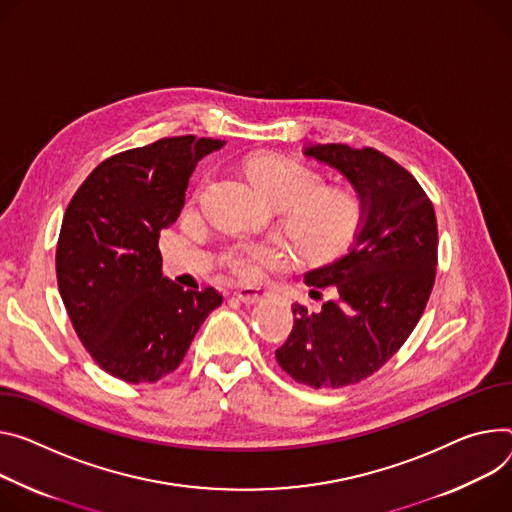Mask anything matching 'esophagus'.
Masks as SVG:
<instances>
[{
  "label": "esophagus",
  "mask_w": 512,
  "mask_h": 512,
  "mask_svg": "<svg viewBox=\"0 0 512 512\" xmlns=\"http://www.w3.org/2000/svg\"><path fill=\"white\" fill-rule=\"evenodd\" d=\"M235 296H237L241 302H245V304H255V302H259V300L267 298V296H269V292H267L265 288L241 286V288L235 292Z\"/></svg>",
  "instance_id": "34e87169"
}]
</instances>
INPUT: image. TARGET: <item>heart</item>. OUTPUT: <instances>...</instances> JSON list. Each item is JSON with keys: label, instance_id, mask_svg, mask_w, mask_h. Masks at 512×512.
<instances>
[{"label": "heart", "instance_id": "1", "mask_svg": "<svg viewBox=\"0 0 512 512\" xmlns=\"http://www.w3.org/2000/svg\"><path fill=\"white\" fill-rule=\"evenodd\" d=\"M249 173L263 196L284 210V224L296 247L314 259L343 251L363 218V200L353 188H322L324 177L298 161L265 155L249 163ZM224 265L241 277H257L265 267L288 261L280 241L232 245Z\"/></svg>", "mask_w": 512, "mask_h": 512}]
</instances>
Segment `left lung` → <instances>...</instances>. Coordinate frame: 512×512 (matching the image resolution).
<instances>
[{
    "label": "left lung",
    "instance_id": "8db88e82",
    "mask_svg": "<svg viewBox=\"0 0 512 512\" xmlns=\"http://www.w3.org/2000/svg\"><path fill=\"white\" fill-rule=\"evenodd\" d=\"M337 169L363 200L349 251L304 275L308 310L292 304L294 327L275 351L296 382L314 390L357 384L378 371L410 337L429 302L437 271V218L418 181L376 149L312 145L304 149Z\"/></svg>",
    "mask_w": 512,
    "mask_h": 512
}]
</instances>
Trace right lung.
I'll use <instances>...</instances> for the list:
<instances>
[{
    "label": "right lung",
    "mask_w": 512,
    "mask_h": 512,
    "mask_svg": "<svg viewBox=\"0 0 512 512\" xmlns=\"http://www.w3.org/2000/svg\"><path fill=\"white\" fill-rule=\"evenodd\" d=\"M224 141L159 138L102 161L71 198L57 243V282L73 329L110 376L157 382L188 353L214 288H179L163 277L159 232L171 226L198 161Z\"/></svg>",
    "instance_id": "1"
}]
</instances>
